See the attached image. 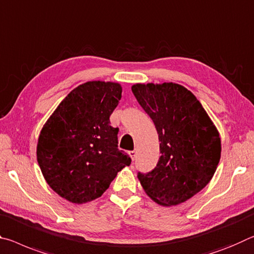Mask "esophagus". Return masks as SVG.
I'll list each match as a JSON object with an SVG mask.
<instances>
[{
    "instance_id": "1",
    "label": "esophagus",
    "mask_w": 254,
    "mask_h": 254,
    "mask_svg": "<svg viewBox=\"0 0 254 254\" xmlns=\"http://www.w3.org/2000/svg\"><path fill=\"white\" fill-rule=\"evenodd\" d=\"M129 155L131 156V160L134 161L136 159V155H137V151L136 149H134V151H129Z\"/></svg>"
}]
</instances>
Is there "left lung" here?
I'll return each instance as SVG.
<instances>
[{"label": "left lung", "mask_w": 254, "mask_h": 254, "mask_svg": "<svg viewBox=\"0 0 254 254\" xmlns=\"http://www.w3.org/2000/svg\"><path fill=\"white\" fill-rule=\"evenodd\" d=\"M137 101L159 134V162L137 173L143 189L163 206L185 202L208 185L221 159V138L197 98L182 85L135 84Z\"/></svg>", "instance_id": "obj_1"}]
</instances>
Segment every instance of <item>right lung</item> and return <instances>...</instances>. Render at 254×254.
<instances>
[{"instance_id":"right-lung-1","label":"right lung","mask_w":254,"mask_h":254,"mask_svg":"<svg viewBox=\"0 0 254 254\" xmlns=\"http://www.w3.org/2000/svg\"><path fill=\"white\" fill-rule=\"evenodd\" d=\"M120 98L118 83L86 82L68 93L41 129L37 161L49 187L66 200L101 197L130 165V156L118 148L119 128L110 126Z\"/></svg>"}]
</instances>
